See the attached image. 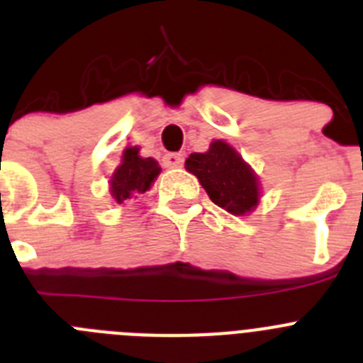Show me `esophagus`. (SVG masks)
<instances>
[{
	"label": "esophagus",
	"instance_id": "esophagus-1",
	"mask_svg": "<svg viewBox=\"0 0 363 363\" xmlns=\"http://www.w3.org/2000/svg\"><path fill=\"white\" fill-rule=\"evenodd\" d=\"M163 167L167 169H176V167L184 165V154L182 152H167L162 158Z\"/></svg>",
	"mask_w": 363,
	"mask_h": 363
}]
</instances>
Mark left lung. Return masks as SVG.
Listing matches in <instances>:
<instances>
[{
    "label": "left lung",
    "mask_w": 363,
    "mask_h": 363,
    "mask_svg": "<svg viewBox=\"0 0 363 363\" xmlns=\"http://www.w3.org/2000/svg\"><path fill=\"white\" fill-rule=\"evenodd\" d=\"M185 169L200 179L211 200L234 216L256 209L259 201L258 176L234 147L214 140L207 152H192Z\"/></svg>",
    "instance_id": "8db88e82"
}]
</instances>
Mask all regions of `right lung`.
<instances>
[{"label": "right lung", "instance_id": "1", "mask_svg": "<svg viewBox=\"0 0 363 363\" xmlns=\"http://www.w3.org/2000/svg\"><path fill=\"white\" fill-rule=\"evenodd\" d=\"M138 152V147L125 149L120 167L112 174L111 194L116 203H123L125 200L138 198V194L149 191L162 171L156 160L142 158Z\"/></svg>", "mask_w": 363, "mask_h": 363}]
</instances>
